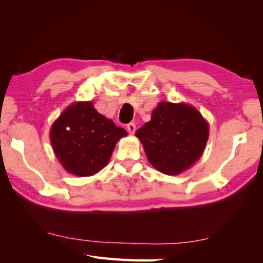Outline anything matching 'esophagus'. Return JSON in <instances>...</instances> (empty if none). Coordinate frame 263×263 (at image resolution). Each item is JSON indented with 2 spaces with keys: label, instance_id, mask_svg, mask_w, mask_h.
<instances>
[{
  "label": "esophagus",
  "instance_id": "1",
  "mask_svg": "<svg viewBox=\"0 0 263 263\" xmlns=\"http://www.w3.org/2000/svg\"><path fill=\"white\" fill-rule=\"evenodd\" d=\"M136 124L135 123H128V124L126 125V130H127V132L130 133V135H133V133L136 132Z\"/></svg>",
  "mask_w": 263,
  "mask_h": 263
}]
</instances>
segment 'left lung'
Masks as SVG:
<instances>
[{"instance_id": "8db88e82", "label": "left lung", "mask_w": 263, "mask_h": 263, "mask_svg": "<svg viewBox=\"0 0 263 263\" xmlns=\"http://www.w3.org/2000/svg\"><path fill=\"white\" fill-rule=\"evenodd\" d=\"M149 163L166 175L191 168L202 156L209 124L200 111L186 103H158L152 120L136 132Z\"/></svg>"}]
</instances>
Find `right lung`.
I'll list each match as a JSON object with an SVG mask.
<instances>
[{
	"label": "right lung",
	"mask_w": 263,
	"mask_h": 263,
	"mask_svg": "<svg viewBox=\"0 0 263 263\" xmlns=\"http://www.w3.org/2000/svg\"><path fill=\"white\" fill-rule=\"evenodd\" d=\"M124 128L99 114L92 102L68 106L51 126L53 152L63 168L72 175L92 176L108 164Z\"/></svg>",
	"instance_id": "obj_1"
}]
</instances>
